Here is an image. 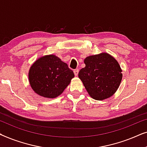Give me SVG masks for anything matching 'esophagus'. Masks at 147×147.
<instances>
[{
  "label": "esophagus",
  "instance_id": "obj_1",
  "mask_svg": "<svg viewBox=\"0 0 147 147\" xmlns=\"http://www.w3.org/2000/svg\"><path fill=\"white\" fill-rule=\"evenodd\" d=\"M74 74H75V76H77L78 75V73H79V69H74Z\"/></svg>",
  "mask_w": 147,
  "mask_h": 147
}]
</instances>
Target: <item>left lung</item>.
Instances as JSON below:
<instances>
[{"label":"left lung","instance_id":"left-lung-1","mask_svg":"<svg viewBox=\"0 0 147 147\" xmlns=\"http://www.w3.org/2000/svg\"><path fill=\"white\" fill-rule=\"evenodd\" d=\"M86 67L78 77L92 98L103 100L111 97L119 87L122 78L118 61L106 53L91 55L84 59Z\"/></svg>","mask_w":147,"mask_h":147}]
</instances>
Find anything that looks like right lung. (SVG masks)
Here are the masks:
<instances>
[{
  "label": "right lung",
  "mask_w": 147,
  "mask_h": 147,
  "mask_svg": "<svg viewBox=\"0 0 147 147\" xmlns=\"http://www.w3.org/2000/svg\"><path fill=\"white\" fill-rule=\"evenodd\" d=\"M74 74L55 55H48L36 60L29 71L30 85L34 92L47 98L59 96L69 85Z\"/></svg>",
  "instance_id": "right-lung-1"
}]
</instances>
